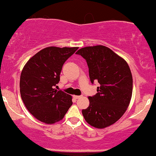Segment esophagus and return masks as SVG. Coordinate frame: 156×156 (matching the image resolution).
Listing matches in <instances>:
<instances>
[{
    "mask_svg": "<svg viewBox=\"0 0 156 156\" xmlns=\"http://www.w3.org/2000/svg\"><path fill=\"white\" fill-rule=\"evenodd\" d=\"M73 97H74L75 99H79L80 96H78V95H73Z\"/></svg>",
    "mask_w": 156,
    "mask_h": 156,
    "instance_id": "obj_1",
    "label": "esophagus"
}]
</instances>
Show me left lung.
I'll list each match as a JSON object with an SVG mask.
<instances>
[{
    "label": "left lung",
    "mask_w": 156,
    "mask_h": 156,
    "mask_svg": "<svg viewBox=\"0 0 156 156\" xmlns=\"http://www.w3.org/2000/svg\"><path fill=\"white\" fill-rule=\"evenodd\" d=\"M86 59L90 80L98 81L97 93L89 97V106L82 110L86 121L97 129L113 124L124 114L132 95L133 79L128 64L106 46H94L76 52Z\"/></svg>",
    "instance_id": "left-lung-1"
}]
</instances>
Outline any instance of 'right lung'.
<instances>
[{
  "mask_svg": "<svg viewBox=\"0 0 156 156\" xmlns=\"http://www.w3.org/2000/svg\"><path fill=\"white\" fill-rule=\"evenodd\" d=\"M78 47L45 48L30 58L20 76V94L27 110L35 119L51 124L61 121L73 105L72 97L54 89L65 61Z\"/></svg>",
  "mask_w": 156,
  "mask_h": 156,
  "instance_id": "right-lung-1",
  "label": "right lung"
}]
</instances>
